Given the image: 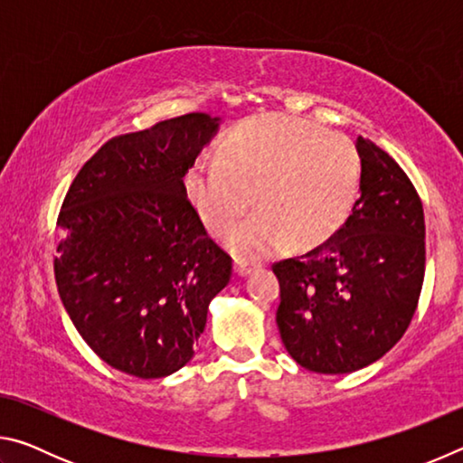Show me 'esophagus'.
I'll return each mask as SVG.
<instances>
[{
    "label": "esophagus",
    "instance_id": "34e87169",
    "mask_svg": "<svg viewBox=\"0 0 463 463\" xmlns=\"http://www.w3.org/2000/svg\"><path fill=\"white\" fill-rule=\"evenodd\" d=\"M250 271H253V265H250V263L242 261V260H237V261H234V273H237V276L245 278V276H249Z\"/></svg>",
    "mask_w": 463,
    "mask_h": 463
}]
</instances>
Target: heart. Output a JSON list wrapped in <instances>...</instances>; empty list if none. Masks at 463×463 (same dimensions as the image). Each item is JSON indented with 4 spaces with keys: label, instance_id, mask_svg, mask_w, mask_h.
Listing matches in <instances>:
<instances>
[{
    "label": "heart",
    "instance_id": "heart-1",
    "mask_svg": "<svg viewBox=\"0 0 463 463\" xmlns=\"http://www.w3.org/2000/svg\"><path fill=\"white\" fill-rule=\"evenodd\" d=\"M362 179L354 140L288 114L253 116L222 140L218 159L202 156L184 177L185 194L210 232L234 226L226 245L241 260L315 245L347 218Z\"/></svg>",
    "mask_w": 463,
    "mask_h": 463
}]
</instances>
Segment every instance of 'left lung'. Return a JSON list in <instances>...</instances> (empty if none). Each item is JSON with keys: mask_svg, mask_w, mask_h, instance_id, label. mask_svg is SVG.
<instances>
[{"mask_svg": "<svg viewBox=\"0 0 463 463\" xmlns=\"http://www.w3.org/2000/svg\"><path fill=\"white\" fill-rule=\"evenodd\" d=\"M359 198L339 231L308 253L273 263L278 328L296 364L351 373L402 339L425 278V214L409 175L357 137Z\"/></svg>", "mask_w": 463, "mask_h": 463, "instance_id": "obj_1", "label": "left lung"}]
</instances>
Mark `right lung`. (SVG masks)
I'll list each match as a JSON object with an SVG mask.
<instances>
[{
    "mask_svg": "<svg viewBox=\"0 0 463 463\" xmlns=\"http://www.w3.org/2000/svg\"><path fill=\"white\" fill-rule=\"evenodd\" d=\"M218 118L192 112L109 138L75 175L52 260L69 318L93 354L143 380L190 362L232 257L208 237L184 177Z\"/></svg>",
    "mask_w": 463,
    "mask_h": 463,
    "instance_id": "1",
    "label": "right lung"
}]
</instances>
